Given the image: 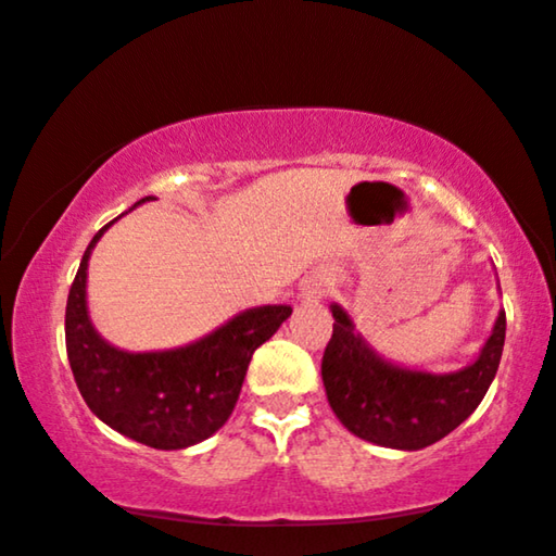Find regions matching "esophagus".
Masks as SVG:
<instances>
[{"label": "esophagus", "instance_id": "1", "mask_svg": "<svg viewBox=\"0 0 556 556\" xmlns=\"http://www.w3.org/2000/svg\"><path fill=\"white\" fill-rule=\"evenodd\" d=\"M330 290V279L325 277V274H313V277H307L305 282L300 287V298L309 302V300H320L325 292Z\"/></svg>", "mask_w": 556, "mask_h": 556}]
</instances>
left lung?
<instances>
[{
    "instance_id": "obj_1",
    "label": "left lung",
    "mask_w": 556,
    "mask_h": 556,
    "mask_svg": "<svg viewBox=\"0 0 556 556\" xmlns=\"http://www.w3.org/2000/svg\"><path fill=\"white\" fill-rule=\"evenodd\" d=\"M332 338L323 355L328 402L348 432L391 450H421L460 427L498 371L506 313H498L478 358L460 371L429 374L391 364L332 302Z\"/></svg>"
}]
</instances>
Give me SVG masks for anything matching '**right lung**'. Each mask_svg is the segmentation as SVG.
<instances>
[{
  "label": "right lung",
  "mask_w": 556,
  "mask_h": 556,
  "mask_svg": "<svg viewBox=\"0 0 556 556\" xmlns=\"http://www.w3.org/2000/svg\"><path fill=\"white\" fill-rule=\"evenodd\" d=\"M147 201H152V195L137 205ZM111 224L88 243L65 305V351L73 379L88 409L124 438L154 450L198 445L231 417L251 355L279 330L292 315V307L243 309L226 325L182 348L150 353L122 351L93 328L86 300L88 258Z\"/></svg>",
  "instance_id": "1"
}]
</instances>
